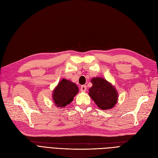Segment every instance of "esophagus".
<instances>
[{"mask_svg":"<svg viewBox=\"0 0 158 158\" xmlns=\"http://www.w3.org/2000/svg\"><path fill=\"white\" fill-rule=\"evenodd\" d=\"M86 89H87V87L85 85H81V88H80V90H81V92H85L86 91Z\"/></svg>","mask_w":158,"mask_h":158,"instance_id":"34e87169","label":"esophagus"}]
</instances>
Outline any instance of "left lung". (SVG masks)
Segmentation results:
<instances>
[{"label":"left lung","mask_w":158,"mask_h":158,"mask_svg":"<svg viewBox=\"0 0 158 158\" xmlns=\"http://www.w3.org/2000/svg\"><path fill=\"white\" fill-rule=\"evenodd\" d=\"M91 88L89 95L97 106L101 110H110L118 102V94L110 82L101 77H95L91 80Z\"/></svg>","instance_id":"left-lung-1"}]
</instances>
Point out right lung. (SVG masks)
<instances>
[{
	"instance_id": "add662e5",
	"label": "right lung",
	"mask_w": 158,
	"mask_h": 158,
	"mask_svg": "<svg viewBox=\"0 0 158 158\" xmlns=\"http://www.w3.org/2000/svg\"><path fill=\"white\" fill-rule=\"evenodd\" d=\"M77 85L67 79H62L53 89L52 100L57 108H64L70 104L78 93Z\"/></svg>"
}]
</instances>
